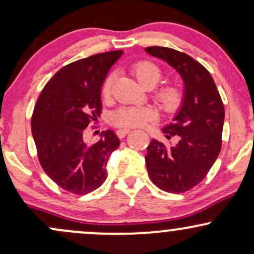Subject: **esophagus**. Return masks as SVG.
Wrapping results in <instances>:
<instances>
[{
	"mask_svg": "<svg viewBox=\"0 0 254 254\" xmlns=\"http://www.w3.org/2000/svg\"><path fill=\"white\" fill-rule=\"evenodd\" d=\"M130 132L129 129H119L117 130V135L119 138H123V137H125V135H127V133Z\"/></svg>",
	"mask_w": 254,
	"mask_h": 254,
	"instance_id": "obj_1",
	"label": "esophagus"
}]
</instances>
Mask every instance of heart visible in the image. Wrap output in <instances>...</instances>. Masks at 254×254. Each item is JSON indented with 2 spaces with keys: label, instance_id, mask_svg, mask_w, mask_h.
Wrapping results in <instances>:
<instances>
[{
  "label": "heart",
  "instance_id": "b5f03b06",
  "mask_svg": "<svg viewBox=\"0 0 254 254\" xmlns=\"http://www.w3.org/2000/svg\"><path fill=\"white\" fill-rule=\"evenodd\" d=\"M132 72L139 83L145 88H153L162 77L159 65L150 61H138L132 65ZM113 75H109L103 84V94L109 98L112 93ZM154 100L166 113H173L183 103V89L174 82H164L154 92ZM156 118V111L151 107L123 106L119 107L111 116V122L118 127H137Z\"/></svg>",
  "mask_w": 254,
  "mask_h": 254
}]
</instances>
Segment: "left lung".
I'll list each match as a JSON object with an SVG mask.
<instances>
[{
    "instance_id": "left-lung-1",
    "label": "left lung",
    "mask_w": 254,
    "mask_h": 254,
    "mask_svg": "<svg viewBox=\"0 0 254 254\" xmlns=\"http://www.w3.org/2000/svg\"><path fill=\"white\" fill-rule=\"evenodd\" d=\"M151 56L161 58L182 75L185 83L183 106L171 124L162 129L174 145L153 139L148 145V176L159 189L183 193L199 184L216 161L222 147L224 106L210 72L184 52L149 46Z\"/></svg>"
}]
</instances>
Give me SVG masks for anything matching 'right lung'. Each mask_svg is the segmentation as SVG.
<instances>
[{"label":"right lung","instance_id":"add662e5","mask_svg":"<svg viewBox=\"0 0 254 254\" xmlns=\"http://www.w3.org/2000/svg\"><path fill=\"white\" fill-rule=\"evenodd\" d=\"M122 54L103 52L64 65L45 84L32 113L40 166L60 188L74 194L103 185L107 160L121 144L112 130L95 143L84 141V132L101 113V86Z\"/></svg>","mask_w":254,"mask_h":254}]
</instances>
